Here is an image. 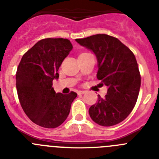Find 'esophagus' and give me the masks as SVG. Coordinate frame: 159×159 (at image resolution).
Wrapping results in <instances>:
<instances>
[{"mask_svg": "<svg viewBox=\"0 0 159 159\" xmlns=\"http://www.w3.org/2000/svg\"><path fill=\"white\" fill-rule=\"evenodd\" d=\"M84 93H86L85 91H79L78 92V95H84Z\"/></svg>", "mask_w": 159, "mask_h": 159, "instance_id": "1", "label": "esophagus"}]
</instances>
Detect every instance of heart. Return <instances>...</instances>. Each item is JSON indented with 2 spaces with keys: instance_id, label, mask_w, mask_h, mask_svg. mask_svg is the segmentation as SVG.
Segmentation results:
<instances>
[{
  "instance_id": "b5f03b06",
  "label": "heart",
  "mask_w": 159,
  "mask_h": 159,
  "mask_svg": "<svg viewBox=\"0 0 159 159\" xmlns=\"http://www.w3.org/2000/svg\"><path fill=\"white\" fill-rule=\"evenodd\" d=\"M82 54H84V53H82Z\"/></svg>"
}]
</instances>
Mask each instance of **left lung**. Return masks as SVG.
Returning <instances> with one entry per match:
<instances>
[{
    "label": "left lung",
    "instance_id": "obj_1",
    "mask_svg": "<svg viewBox=\"0 0 159 159\" xmlns=\"http://www.w3.org/2000/svg\"><path fill=\"white\" fill-rule=\"evenodd\" d=\"M75 41L96 56V76L107 87L104 98L99 95L96 103L89 108L90 116L103 127L121 123L132 111L139 93L141 76L134 55L117 38L106 34Z\"/></svg>",
    "mask_w": 159,
    "mask_h": 159
}]
</instances>
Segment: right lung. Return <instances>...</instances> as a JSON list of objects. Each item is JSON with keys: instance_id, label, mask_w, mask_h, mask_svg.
<instances>
[{"instance_id": "obj_1", "label": "right lung", "mask_w": 159, "mask_h": 159, "mask_svg": "<svg viewBox=\"0 0 159 159\" xmlns=\"http://www.w3.org/2000/svg\"><path fill=\"white\" fill-rule=\"evenodd\" d=\"M73 47L67 39L47 38L38 41L21 58L16 74L18 98L25 113L36 124L56 128L69 115L74 92L56 93L53 80Z\"/></svg>"}]
</instances>
